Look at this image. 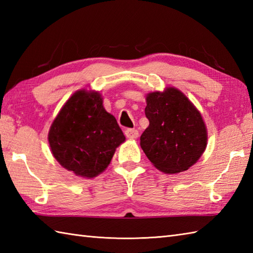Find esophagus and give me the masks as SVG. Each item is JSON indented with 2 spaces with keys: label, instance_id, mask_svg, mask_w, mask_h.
<instances>
[{
  "label": "esophagus",
  "instance_id": "obj_1",
  "mask_svg": "<svg viewBox=\"0 0 253 253\" xmlns=\"http://www.w3.org/2000/svg\"><path fill=\"white\" fill-rule=\"evenodd\" d=\"M138 130L135 129V128H127L125 130V136L129 139H136L138 137Z\"/></svg>",
  "mask_w": 253,
  "mask_h": 253
}]
</instances>
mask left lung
Here are the masks:
<instances>
[{
    "instance_id": "8db88e82",
    "label": "left lung",
    "mask_w": 253,
    "mask_h": 253,
    "mask_svg": "<svg viewBox=\"0 0 253 253\" xmlns=\"http://www.w3.org/2000/svg\"><path fill=\"white\" fill-rule=\"evenodd\" d=\"M144 113L150 124L140 146L155 168L175 174L197 162L207 147V128L184 93L175 88L149 93Z\"/></svg>"
}]
</instances>
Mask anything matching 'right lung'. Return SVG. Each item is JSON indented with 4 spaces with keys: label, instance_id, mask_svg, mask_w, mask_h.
I'll use <instances>...</instances> for the list:
<instances>
[{
    "label": "right lung",
    "instance_id": "1",
    "mask_svg": "<svg viewBox=\"0 0 253 253\" xmlns=\"http://www.w3.org/2000/svg\"><path fill=\"white\" fill-rule=\"evenodd\" d=\"M125 136L115 117L107 113L98 92L74 93L49 131L51 151L63 168L77 176L92 177L110 164Z\"/></svg>",
    "mask_w": 253,
    "mask_h": 253
}]
</instances>
